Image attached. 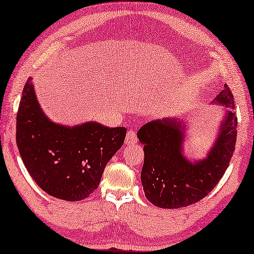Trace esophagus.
I'll list each match as a JSON object with an SVG mask.
<instances>
[{
  "mask_svg": "<svg viewBox=\"0 0 254 254\" xmlns=\"http://www.w3.org/2000/svg\"><path fill=\"white\" fill-rule=\"evenodd\" d=\"M136 143H137V136H136V132L134 130H129L126 135L125 144H126V145H135Z\"/></svg>",
  "mask_w": 254,
  "mask_h": 254,
  "instance_id": "obj_1",
  "label": "esophagus"
}]
</instances>
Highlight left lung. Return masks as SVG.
Wrapping results in <instances>:
<instances>
[{"label": "left lung", "mask_w": 254, "mask_h": 254, "mask_svg": "<svg viewBox=\"0 0 254 254\" xmlns=\"http://www.w3.org/2000/svg\"><path fill=\"white\" fill-rule=\"evenodd\" d=\"M212 104L220 105L222 116L216 138L204 158L189 159L185 154L189 119L184 115L153 120L137 131L139 142L144 144L140 182L153 205L179 209L193 204L211 192L224 176L235 150L237 134L234 96L227 85Z\"/></svg>", "instance_id": "1"}]
</instances>
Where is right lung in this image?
I'll list each match as a JSON object with an SVG mask.
<instances>
[{
	"instance_id": "add662e5",
	"label": "right lung",
	"mask_w": 254,
	"mask_h": 254,
	"mask_svg": "<svg viewBox=\"0 0 254 254\" xmlns=\"http://www.w3.org/2000/svg\"><path fill=\"white\" fill-rule=\"evenodd\" d=\"M127 129L96 122L62 125L43 111L32 78L17 114V145L36 184L53 197L80 201L100 184L107 163L123 146Z\"/></svg>"
}]
</instances>
